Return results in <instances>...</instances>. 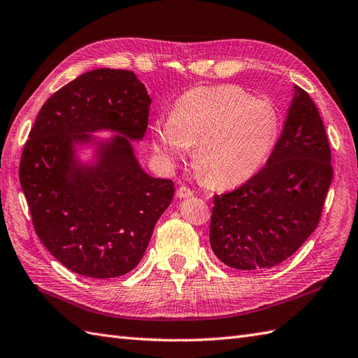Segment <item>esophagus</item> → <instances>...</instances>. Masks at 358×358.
<instances>
[{"instance_id":"esophagus-1","label":"esophagus","mask_w":358,"mask_h":358,"mask_svg":"<svg viewBox=\"0 0 358 358\" xmlns=\"http://www.w3.org/2000/svg\"><path fill=\"white\" fill-rule=\"evenodd\" d=\"M193 196V189H189L188 187H180L178 189V197L179 199H187V197Z\"/></svg>"}]
</instances>
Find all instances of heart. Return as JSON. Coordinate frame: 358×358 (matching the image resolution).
Returning a JSON list of instances; mask_svg holds the SVG:
<instances>
[{
	"label": "heart",
	"instance_id": "obj_1",
	"mask_svg": "<svg viewBox=\"0 0 358 358\" xmlns=\"http://www.w3.org/2000/svg\"><path fill=\"white\" fill-rule=\"evenodd\" d=\"M280 119L271 102L237 85H203L174 102L170 117L152 124V142L166 164L184 159L192 145L196 171L205 184L229 188L256 176L279 136Z\"/></svg>",
	"mask_w": 358,
	"mask_h": 358
}]
</instances>
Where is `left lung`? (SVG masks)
<instances>
[{"label":"left lung","mask_w":358,"mask_h":358,"mask_svg":"<svg viewBox=\"0 0 358 358\" xmlns=\"http://www.w3.org/2000/svg\"><path fill=\"white\" fill-rule=\"evenodd\" d=\"M331 180V148L320 113L309 94L294 85L266 165L234 192L214 196L213 252L245 271L282 264L317 228Z\"/></svg>","instance_id":"8db88e82"}]
</instances>
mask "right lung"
Returning <instances> with one entry per match:
<instances>
[{
  "label": "right lung",
  "instance_id": "obj_1",
  "mask_svg": "<svg viewBox=\"0 0 358 358\" xmlns=\"http://www.w3.org/2000/svg\"><path fill=\"white\" fill-rule=\"evenodd\" d=\"M150 104L134 71L96 69L53 93L30 130L21 188L38 237L76 274L113 279L130 273L173 201V180L150 176L134 153ZM101 131L113 136H94Z\"/></svg>",
  "mask_w": 358,
  "mask_h": 358
}]
</instances>
